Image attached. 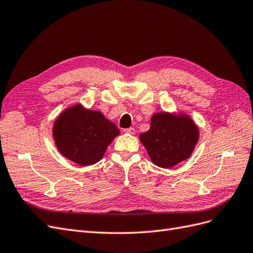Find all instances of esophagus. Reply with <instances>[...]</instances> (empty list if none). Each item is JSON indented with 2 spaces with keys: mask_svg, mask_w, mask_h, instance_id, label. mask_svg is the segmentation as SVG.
<instances>
[{
  "mask_svg": "<svg viewBox=\"0 0 253 253\" xmlns=\"http://www.w3.org/2000/svg\"><path fill=\"white\" fill-rule=\"evenodd\" d=\"M124 132L126 134H135V128L134 127H128V128H125Z\"/></svg>",
  "mask_w": 253,
  "mask_h": 253,
  "instance_id": "34e87169",
  "label": "esophagus"
}]
</instances>
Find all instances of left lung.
Listing matches in <instances>:
<instances>
[{
    "label": "left lung",
    "instance_id": "left-lung-1",
    "mask_svg": "<svg viewBox=\"0 0 253 253\" xmlns=\"http://www.w3.org/2000/svg\"><path fill=\"white\" fill-rule=\"evenodd\" d=\"M198 134L197 126L186 115L157 113L151 119L150 129L139 139L153 163L160 168H171L190 157Z\"/></svg>",
    "mask_w": 253,
    "mask_h": 253
}]
</instances>
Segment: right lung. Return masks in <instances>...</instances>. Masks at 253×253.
Listing matches in <instances>:
<instances>
[{"label":"right lung","instance_id":"1","mask_svg":"<svg viewBox=\"0 0 253 253\" xmlns=\"http://www.w3.org/2000/svg\"><path fill=\"white\" fill-rule=\"evenodd\" d=\"M61 154L81 166H90L103 157L119 129L100 112L75 105L60 115L52 128Z\"/></svg>","mask_w":253,"mask_h":253}]
</instances>
